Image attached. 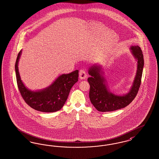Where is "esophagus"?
Wrapping results in <instances>:
<instances>
[{
    "instance_id": "1",
    "label": "esophagus",
    "mask_w": 159,
    "mask_h": 159,
    "mask_svg": "<svg viewBox=\"0 0 159 159\" xmlns=\"http://www.w3.org/2000/svg\"><path fill=\"white\" fill-rule=\"evenodd\" d=\"M87 77L86 73L84 70H80L79 71V77L80 79H85Z\"/></svg>"
}]
</instances>
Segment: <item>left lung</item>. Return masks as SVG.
<instances>
[{
    "instance_id": "1",
    "label": "left lung",
    "mask_w": 159,
    "mask_h": 159,
    "mask_svg": "<svg viewBox=\"0 0 159 159\" xmlns=\"http://www.w3.org/2000/svg\"><path fill=\"white\" fill-rule=\"evenodd\" d=\"M130 50L138 64L133 83L127 93L120 95L110 91L103 76L101 66L95 64L88 69V74L91 75L88 79L90 85L89 97L91 102L97 111L111 112L120 109L128 106L136 97L141 83L144 61L140 47L131 46Z\"/></svg>"
}]
</instances>
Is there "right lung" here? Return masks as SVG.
Returning a JSON list of instances; mask_svg holds the SVG:
<instances>
[{
    "label": "right lung",
    "instance_id": "right-lung-1",
    "mask_svg": "<svg viewBox=\"0 0 159 159\" xmlns=\"http://www.w3.org/2000/svg\"><path fill=\"white\" fill-rule=\"evenodd\" d=\"M22 51L20 50L16 59L15 70L19 91L25 102L38 111L54 112L61 109L65 104L72 86L78 81L79 70L69 74L60 75L47 88L31 91L23 83L19 74V59Z\"/></svg>",
    "mask_w": 159,
    "mask_h": 159
}]
</instances>
